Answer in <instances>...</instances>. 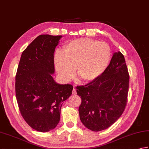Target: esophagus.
Instances as JSON below:
<instances>
[{"instance_id":"esophagus-1","label":"esophagus","mask_w":149,"mask_h":149,"mask_svg":"<svg viewBox=\"0 0 149 149\" xmlns=\"http://www.w3.org/2000/svg\"><path fill=\"white\" fill-rule=\"evenodd\" d=\"M72 95H76L77 94V90H76V89L74 88L73 89H72Z\"/></svg>"}]
</instances>
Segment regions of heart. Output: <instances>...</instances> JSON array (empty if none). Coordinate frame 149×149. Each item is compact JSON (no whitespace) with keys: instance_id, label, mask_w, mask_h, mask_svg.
I'll list each match as a JSON object with an SVG mask.
<instances>
[{"instance_id":"heart-1","label":"heart","mask_w":149,"mask_h":149,"mask_svg":"<svg viewBox=\"0 0 149 149\" xmlns=\"http://www.w3.org/2000/svg\"><path fill=\"white\" fill-rule=\"evenodd\" d=\"M111 56V50L105 42L90 39H78L66 45L63 56H55L58 74L69 82L75 74L83 82L94 80L104 71Z\"/></svg>"}]
</instances>
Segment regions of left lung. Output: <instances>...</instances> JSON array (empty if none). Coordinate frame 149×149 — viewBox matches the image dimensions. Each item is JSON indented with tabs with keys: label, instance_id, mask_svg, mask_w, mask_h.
<instances>
[{
	"label": "left lung",
	"instance_id": "8db88e82",
	"mask_svg": "<svg viewBox=\"0 0 149 149\" xmlns=\"http://www.w3.org/2000/svg\"><path fill=\"white\" fill-rule=\"evenodd\" d=\"M129 74L124 56L113 53L109 65L96 79L76 87L81 104L80 119L93 132L109 128L121 116L127 102Z\"/></svg>",
	"mask_w": 149,
	"mask_h": 149
}]
</instances>
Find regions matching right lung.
<instances>
[{"label":"right lung","mask_w":149,"mask_h":149,"mask_svg":"<svg viewBox=\"0 0 149 149\" xmlns=\"http://www.w3.org/2000/svg\"><path fill=\"white\" fill-rule=\"evenodd\" d=\"M61 36L40 35L21 54L15 76V95L21 116L31 128L45 132L56 127L63 101L73 86L59 84L54 54Z\"/></svg>","instance_id":"add662e5"}]
</instances>
